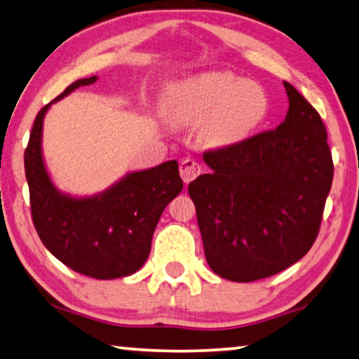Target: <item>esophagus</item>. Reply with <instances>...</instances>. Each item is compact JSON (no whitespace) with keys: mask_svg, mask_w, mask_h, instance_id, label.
Listing matches in <instances>:
<instances>
[{"mask_svg":"<svg viewBox=\"0 0 359 359\" xmlns=\"http://www.w3.org/2000/svg\"><path fill=\"white\" fill-rule=\"evenodd\" d=\"M180 173H181V178H183L184 183L189 184L191 181L196 180L197 176L202 173V165L192 159H184L180 163Z\"/></svg>","mask_w":359,"mask_h":359,"instance_id":"1","label":"esophagus"}]
</instances>
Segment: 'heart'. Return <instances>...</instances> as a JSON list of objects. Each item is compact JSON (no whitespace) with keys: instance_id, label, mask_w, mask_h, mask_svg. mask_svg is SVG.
<instances>
[{"instance_id":"obj_1","label":"heart","mask_w":359,"mask_h":359,"mask_svg":"<svg viewBox=\"0 0 359 359\" xmlns=\"http://www.w3.org/2000/svg\"><path fill=\"white\" fill-rule=\"evenodd\" d=\"M163 107L176 124L198 126L210 148L236 147L254 134L268 116L269 97L255 81L230 72H203L175 81L163 93Z\"/></svg>"}]
</instances>
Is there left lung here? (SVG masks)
Masks as SVG:
<instances>
[{
    "mask_svg": "<svg viewBox=\"0 0 359 359\" xmlns=\"http://www.w3.org/2000/svg\"><path fill=\"white\" fill-rule=\"evenodd\" d=\"M284 86V121L236 147L205 153L211 172L189 184L206 262L233 282L265 279L303 259L331 189L322 118L288 81Z\"/></svg>",
    "mask_w": 359,
    "mask_h": 359,
    "instance_id": "obj_1",
    "label": "left lung"
}]
</instances>
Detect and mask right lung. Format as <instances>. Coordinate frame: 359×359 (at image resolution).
I'll return each instance as SVG.
<instances>
[{"label":"right lung","instance_id":"obj_1","mask_svg":"<svg viewBox=\"0 0 359 359\" xmlns=\"http://www.w3.org/2000/svg\"><path fill=\"white\" fill-rule=\"evenodd\" d=\"M97 75L69 85L37 113L25 151L33 222L56 259L94 279H118L138 271L147 262L151 240L165 206L183 191L178 162L129 172L94 196L60 191L42 153V129L50 105L80 86L96 83Z\"/></svg>","mask_w":359,"mask_h":359}]
</instances>
